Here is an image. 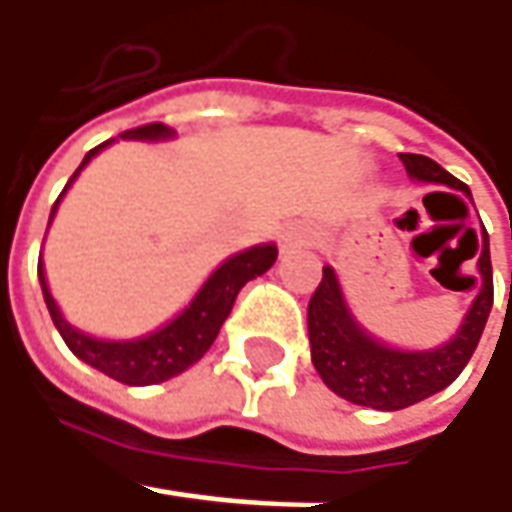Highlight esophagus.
<instances>
[{
	"label": "esophagus",
	"mask_w": 512,
	"mask_h": 512,
	"mask_svg": "<svg viewBox=\"0 0 512 512\" xmlns=\"http://www.w3.org/2000/svg\"><path fill=\"white\" fill-rule=\"evenodd\" d=\"M279 245H282V253H293V250L310 247L313 245V227L305 225V222H290L279 233Z\"/></svg>",
	"instance_id": "34e87169"
}]
</instances>
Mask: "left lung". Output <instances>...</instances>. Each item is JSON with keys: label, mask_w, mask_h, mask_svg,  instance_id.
Listing matches in <instances>:
<instances>
[{"label": "left lung", "mask_w": 512, "mask_h": 512, "mask_svg": "<svg viewBox=\"0 0 512 512\" xmlns=\"http://www.w3.org/2000/svg\"><path fill=\"white\" fill-rule=\"evenodd\" d=\"M413 182L444 185L464 193L470 202V187L453 173L419 153H399ZM479 293L467 307L459 330L436 347L410 350L376 339L356 319L344 299L342 282L330 265L322 267V282L307 305V336L310 359L322 382L347 402L373 407V410H402L424 402L427 396L444 390L459 379L464 364L470 362L476 344L482 339L490 307H493V267H490V239L482 227V253H479Z\"/></svg>", "instance_id": "obj_1"}]
</instances>
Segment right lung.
Returning <instances> with one entry per match:
<instances>
[{"label":"right lung","instance_id":"right-lung-1","mask_svg":"<svg viewBox=\"0 0 512 512\" xmlns=\"http://www.w3.org/2000/svg\"><path fill=\"white\" fill-rule=\"evenodd\" d=\"M119 139H128V142L130 139L133 142H170V139H176V130L156 122V125H145V128L125 130ZM113 142L116 139H108L99 148L85 153L82 165L68 179V185L59 193L56 205L50 207L48 227L53 225L59 202L65 199L68 187L79 179L82 170L88 168L90 159L99 156L105 148H110ZM276 256H279L276 242H262V245L245 247V250L227 256L225 262L207 276L205 285L196 290V296L170 322L150 330L145 336H133V339H99V336H90L85 330L70 325L68 319H65V313L56 305L53 293H50L42 256H39V285H42V296H45L50 319H53L59 336L65 339V344H68L70 353L76 359L96 367L99 373H105V376L116 379V382L130 384V387H145V384L168 382V379L185 373L187 367H193V364L199 362L210 350V344L216 342L219 330H222L225 319L233 310V302H236L239 290L250 279L267 273L273 267V262H276Z\"/></svg>","mask_w":512,"mask_h":512}]
</instances>
